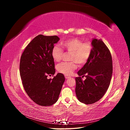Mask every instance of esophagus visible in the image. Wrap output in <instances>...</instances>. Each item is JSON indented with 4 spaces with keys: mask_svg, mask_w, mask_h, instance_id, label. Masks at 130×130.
Listing matches in <instances>:
<instances>
[{
    "mask_svg": "<svg viewBox=\"0 0 130 130\" xmlns=\"http://www.w3.org/2000/svg\"><path fill=\"white\" fill-rule=\"evenodd\" d=\"M70 77L68 75H65V78H66V79H67V78H69Z\"/></svg>",
    "mask_w": 130,
    "mask_h": 130,
    "instance_id": "esophagus-1",
    "label": "esophagus"
}]
</instances>
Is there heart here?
<instances>
[{"label": "heart", "mask_w": 130, "mask_h": 130, "mask_svg": "<svg viewBox=\"0 0 130 130\" xmlns=\"http://www.w3.org/2000/svg\"><path fill=\"white\" fill-rule=\"evenodd\" d=\"M61 45L68 52H70L69 62H62L57 64V71L62 74L69 75L77 68V63L79 65H84L88 61L91 55L93 46L89 42L83 43L77 38H69L62 41ZM63 54V50L58 45L53 46L52 56L56 62L60 61Z\"/></svg>", "instance_id": "1"}]
</instances>
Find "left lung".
Masks as SVG:
<instances>
[{"mask_svg":"<svg viewBox=\"0 0 130 130\" xmlns=\"http://www.w3.org/2000/svg\"><path fill=\"white\" fill-rule=\"evenodd\" d=\"M93 51L88 61L75 78L77 99L85 104H92L101 99L108 89L112 78L113 66L111 53L101 40L93 38ZM85 76V80H82Z\"/></svg>","mask_w":130,"mask_h":130,"instance_id":"1","label":"left lung"}]
</instances>
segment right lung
Wrapping results in <instances>:
<instances>
[{
  "mask_svg": "<svg viewBox=\"0 0 130 130\" xmlns=\"http://www.w3.org/2000/svg\"><path fill=\"white\" fill-rule=\"evenodd\" d=\"M59 40L57 36L39 35L27 45L21 57L19 71L23 87L31 99L40 106L55 103L65 81L61 73L53 79L47 78L55 73L52 51Z\"/></svg>",
  "mask_w": 130,
  "mask_h": 130,
  "instance_id": "1",
  "label": "right lung"
}]
</instances>
